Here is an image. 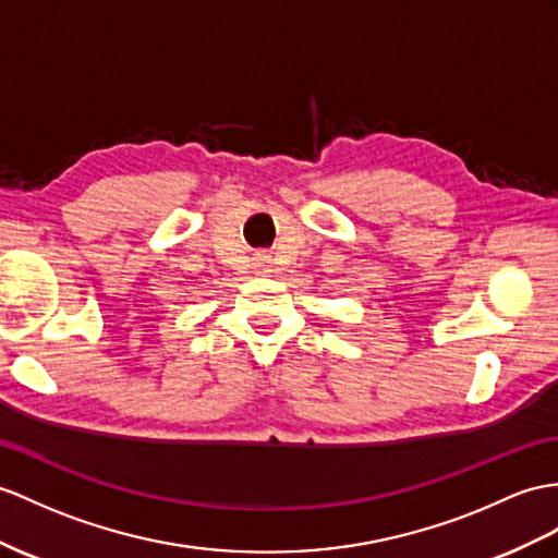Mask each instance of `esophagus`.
<instances>
[{
    "mask_svg": "<svg viewBox=\"0 0 558 558\" xmlns=\"http://www.w3.org/2000/svg\"><path fill=\"white\" fill-rule=\"evenodd\" d=\"M269 263V257L267 255H257L255 257V271H267V265Z\"/></svg>",
    "mask_w": 558,
    "mask_h": 558,
    "instance_id": "esophagus-1",
    "label": "esophagus"
}]
</instances>
